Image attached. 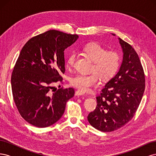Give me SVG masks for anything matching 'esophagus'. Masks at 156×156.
Here are the masks:
<instances>
[{"mask_svg":"<svg viewBox=\"0 0 156 156\" xmlns=\"http://www.w3.org/2000/svg\"><path fill=\"white\" fill-rule=\"evenodd\" d=\"M75 95L76 96H83L84 95V92H82V91H80V90H77L75 92Z\"/></svg>","mask_w":156,"mask_h":156,"instance_id":"34e87169","label":"esophagus"}]
</instances>
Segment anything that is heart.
Masks as SVG:
<instances>
[{"label":"heart","instance_id":"1","mask_svg":"<svg viewBox=\"0 0 156 156\" xmlns=\"http://www.w3.org/2000/svg\"><path fill=\"white\" fill-rule=\"evenodd\" d=\"M83 53L93 61L92 73L89 75L78 74L70 79V84L82 91H88L91 87H96L101 79L107 81L115 76L119 69L121 57L115 51L107 49L97 43H91L84 47ZM76 55L71 53L66 58V66L71 68L73 66Z\"/></svg>","mask_w":156,"mask_h":156}]
</instances>
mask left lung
I'll return each instance as SVG.
<instances>
[{"mask_svg": "<svg viewBox=\"0 0 156 156\" xmlns=\"http://www.w3.org/2000/svg\"><path fill=\"white\" fill-rule=\"evenodd\" d=\"M119 39L123 51L120 69L96 97V109L87 117L92 127L103 132L119 129L132 119L145 88V75L137 53L131 45Z\"/></svg>", "mask_w": 156, "mask_h": 156, "instance_id": "left-lung-1", "label": "left lung"}]
</instances>
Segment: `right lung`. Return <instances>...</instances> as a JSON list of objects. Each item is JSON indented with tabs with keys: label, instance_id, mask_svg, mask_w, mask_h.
Returning <instances> with one entry per match:
<instances>
[{
	"label": "right lung",
	"instance_id": "1",
	"mask_svg": "<svg viewBox=\"0 0 156 156\" xmlns=\"http://www.w3.org/2000/svg\"><path fill=\"white\" fill-rule=\"evenodd\" d=\"M79 37L50 30L32 37L23 46L13 68L11 84L14 102L21 116L37 127L54 124L63 115L72 88L51 90L65 73L64 50Z\"/></svg>",
	"mask_w": 156,
	"mask_h": 156
}]
</instances>
